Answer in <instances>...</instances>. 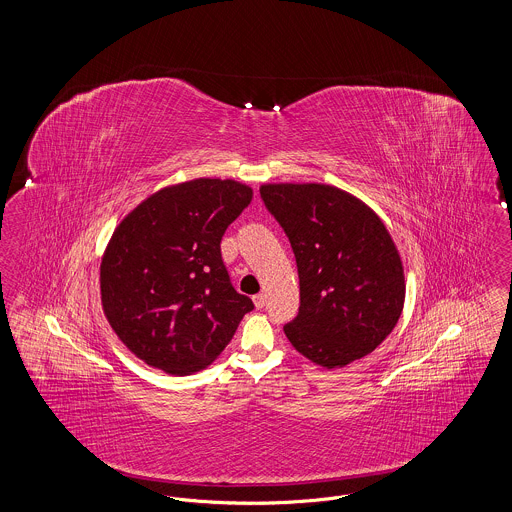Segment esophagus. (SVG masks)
Listing matches in <instances>:
<instances>
[{
    "mask_svg": "<svg viewBox=\"0 0 512 512\" xmlns=\"http://www.w3.org/2000/svg\"><path fill=\"white\" fill-rule=\"evenodd\" d=\"M265 301H267V299H265L263 293H257V295L253 297V303H255L257 309H263V307H265Z\"/></svg>",
    "mask_w": 512,
    "mask_h": 512,
    "instance_id": "esophagus-1",
    "label": "esophagus"
}]
</instances>
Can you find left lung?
Instances as JSON below:
<instances>
[{"label":"left lung","mask_w":512,"mask_h":512,"mask_svg":"<svg viewBox=\"0 0 512 512\" xmlns=\"http://www.w3.org/2000/svg\"><path fill=\"white\" fill-rule=\"evenodd\" d=\"M261 197L292 244L299 313L286 338L311 363L341 368L374 351L401 317L405 274L380 217L328 184H263Z\"/></svg>","instance_id":"obj_1"}]
</instances>
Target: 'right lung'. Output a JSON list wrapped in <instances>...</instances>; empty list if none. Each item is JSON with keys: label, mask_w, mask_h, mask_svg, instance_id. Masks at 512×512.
<instances>
[{"label": "right lung", "mask_w": 512, "mask_h": 512, "mask_svg": "<svg viewBox=\"0 0 512 512\" xmlns=\"http://www.w3.org/2000/svg\"><path fill=\"white\" fill-rule=\"evenodd\" d=\"M251 197L242 182L195 178L149 195L115 228L99 267L101 305L146 365L174 376L207 368L253 309L220 255Z\"/></svg>", "instance_id": "obj_1"}]
</instances>
